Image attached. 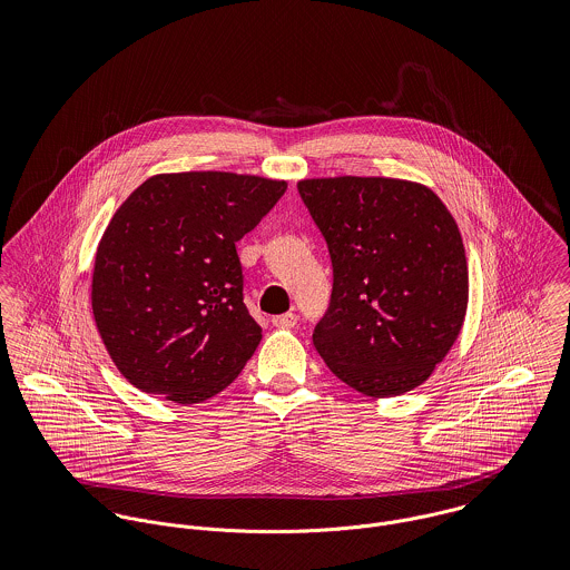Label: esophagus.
I'll use <instances>...</instances> for the list:
<instances>
[{
    "label": "esophagus",
    "mask_w": 570,
    "mask_h": 570,
    "mask_svg": "<svg viewBox=\"0 0 570 570\" xmlns=\"http://www.w3.org/2000/svg\"><path fill=\"white\" fill-rule=\"evenodd\" d=\"M296 323H298V316L292 314V312L272 318V325L278 326V328H292V326H296Z\"/></svg>",
    "instance_id": "esophagus-1"
}]
</instances>
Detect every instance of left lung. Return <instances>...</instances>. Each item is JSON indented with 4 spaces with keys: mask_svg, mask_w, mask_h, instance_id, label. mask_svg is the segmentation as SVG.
Segmentation results:
<instances>
[{
    "mask_svg": "<svg viewBox=\"0 0 570 570\" xmlns=\"http://www.w3.org/2000/svg\"><path fill=\"white\" fill-rule=\"evenodd\" d=\"M298 193L333 265L316 351L362 395L416 389L443 362L468 312V258L454 217L428 186L393 177L303 179Z\"/></svg>",
    "mask_w": 570,
    "mask_h": 570,
    "instance_id": "obj_1",
    "label": "left lung"
}]
</instances>
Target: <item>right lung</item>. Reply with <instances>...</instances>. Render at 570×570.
Masks as SVG:
<instances>
[{
    "instance_id": "right-lung-1",
    "label": "right lung",
    "mask_w": 570,
    "mask_h": 570,
    "mask_svg": "<svg viewBox=\"0 0 570 570\" xmlns=\"http://www.w3.org/2000/svg\"><path fill=\"white\" fill-rule=\"evenodd\" d=\"M285 188L224 170L163 173L114 213L96 249L91 312L129 384L199 404L235 382L261 342L237 242Z\"/></svg>"
}]
</instances>
